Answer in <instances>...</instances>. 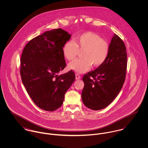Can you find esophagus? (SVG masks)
Here are the masks:
<instances>
[{"mask_svg":"<svg viewBox=\"0 0 148 148\" xmlns=\"http://www.w3.org/2000/svg\"><path fill=\"white\" fill-rule=\"evenodd\" d=\"M75 76H76V80H80L81 79V76H80V75H79L77 73H76Z\"/></svg>","mask_w":148,"mask_h":148,"instance_id":"esophagus-1","label":"esophagus"}]
</instances>
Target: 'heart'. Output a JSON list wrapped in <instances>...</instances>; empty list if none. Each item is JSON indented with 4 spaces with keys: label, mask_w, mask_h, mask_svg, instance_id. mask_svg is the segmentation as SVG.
<instances>
[{
    "label": "heart",
    "mask_w": 148,
    "mask_h": 148,
    "mask_svg": "<svg viewBox=\"0 0 148 148\" xmlns=\"http://www.w3.org/2000/svg\"><path fill=\"white\" fill-rule=\"evenodd\" d=\"M79 50H83L82 58L77 59L69 64V68L78 73H84L92 65L97 67L104 63L109 51L108 42L99 35L92 32H86L75 37L72 41L64 44V56L69 61L73 60Z\"/></svg>",
    "instance_id": "heart-1"
}]
</instances>
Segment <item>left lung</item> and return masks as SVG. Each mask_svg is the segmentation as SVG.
<instances>
[{
    "label": "left lung",
    "instance_id": "obj_1",
    "mask_svg": "<svg viewBox=\"0 0 148 148\" xmlns=\"http://www.w3.org/2000/svg\"><path fill=\"white\" fill-rule=\"evenodd\" d=\"M104 63L83 76L82 98L85 106L98 110L109 106L120 92L125 79L127 53L124 42L114 34Z\"/></svg>",
    "mask_w": 148,
    "mask_h": 148
}]
</instances>
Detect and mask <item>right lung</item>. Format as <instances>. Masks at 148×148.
<instances>
[{
	"label": "right lung",
	"mask_w": 148,
	"mask_h": 148,
	"mask_svg": "<svg viewBox=\"0 0 148 148\" xmlns=\"http://www.w3.org/2000/svg\"><path fill=\"white\" fill-rule=\"evenodd\" d=\"M71 35L61 28L44 32L28 42L21 59V75L34 103L53 112L62 106L65 92L75 80L72 70L58 75L66 66L64 44Z\"/></svg>",
	"instance_id": "1"
}]
</instances>
